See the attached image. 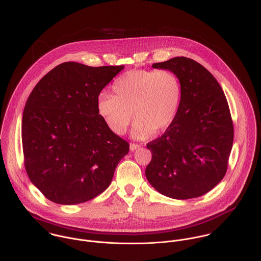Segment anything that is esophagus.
<instances>
[{
  "label": "esophagus",
  "mask_w": 261,
  "mask_h": 261,
  "mask_svg": "<svg viewBox=\"0 0 261 261\" xmlns=\"http://www.w3.org/2000/svg\"><path fill=\"white\" fill-rule=\"evenodd\" d=\"M138 148H140V145H137V144H130L129 145L130 150H135V149H137Z\"/></svg>",
  "instance_id": "34e87169"
}]
</instances>
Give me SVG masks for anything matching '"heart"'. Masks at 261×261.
I'll use <instances>...</instances> for the list:
<instances>
[{
  "label": "heart",
  "mask_w": 261,
  "mask_h": 261,
  "mask_svg": "<svg viewBox=\"0 0 261 261\" xmlns=\"http://www.w3.org/2000/svg\"><path fill=\"white\" fill-rule=\"evenodd\" d=\"M115 95L101 92L97 112L108 127L122 135L134 118L133 136L146 139L153 132H166L175 121L183 98L182 81L169 69H134L118 77L112 85Z\"/></svg>",
  "instance_id": "heart-1"
}]
</instances>
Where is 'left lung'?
Masks as SVG:
<instances>
[{
	"label": "left lung",
	"mask_w": 261,
	"mask_h": 261,
	"mask_svg": "<svg viewBox=\"0 0 261 261\" xmlns=\"http://www.w3.org/2000/svg\"><path fill=\"white\" fill-rule=\"evenodd\" d=\"M182 81L183 98L173 124L147 144V179L161 194L186 200L200 197L225 176L234 127L223 90L203 65L187 57L153 63Z\"/></svg>",
	"instance_id": "8db88e82"
}]
</instances>
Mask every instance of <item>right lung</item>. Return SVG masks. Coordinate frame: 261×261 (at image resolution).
<instances>
[{"label": "right lung", "mask_w": 261, "mask_h": 261, "mask_svg": "<svg viewBox=\"0 0 261 261\" xmlns=\"http://www.w3.org/2000/svg\"><path fill=\"white\" fill-rule=\"evenodd\" d=\"M121 66L64 62L30 93L23 112L24 165L31 182L50 201L73 205L101 194L129 144L97 112V97Z\"/></svg>", "instance_id": "obj_1"}]
</instances>
